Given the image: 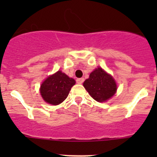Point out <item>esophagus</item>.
Masks as SVG:
<instances>
[{
	"label": "esophagus",
	"instance_id": "obj_1",
	"mask_svg": "<svg viewBox=\"0 0 157 157\" xmlns=\"http://www.w3.org/2000/svg\"><path fill=\"white\" fill-rule=\"evenodd\" d=\"M76 82H77L78 84H82V83L84 82V78H77V80H76Z\"/></svg>",
	"mask_w": 157,
	"mask_h": 157
}]
</instances>
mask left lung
Here are the masks:
<instances>
[{
  "mask_svg": "<svg viewBox=\"0 0 157 157\" xmlns=\"http://www.w3.org/2000/svg\"><path fill=\"white\" fill-rule=\"evenodd\" d=\"M83 86L95 101L105 102L114 95L117 85L114 78L101 67L96 68L90 75Z\"/></svg>",
  "mask_w": 157,
  "mask_h": 157,
  "instance_id": "8db88e82",
  "label": "left lung"
}]
</instances>
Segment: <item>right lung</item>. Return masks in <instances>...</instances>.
Listing matches in <instances>:
<instances>
[{
    "mask_svg": "<svg viewBox=\"0 0 157 157\" xmlns=\"http://www.w3.org/2000/svg\"><path fill=\"white\" fill-rule=\"evenodd\" d=\"M75 84L74 78H69L61 71H58L41 83L40 93L45 102L57 105L67 98L71 89Z\"/></svg>",
    "mask_w": 157,
    "mask_h": 157,
    "instance_id": "right-lung-1",
    "label": "right lung"
}]
</instances>
